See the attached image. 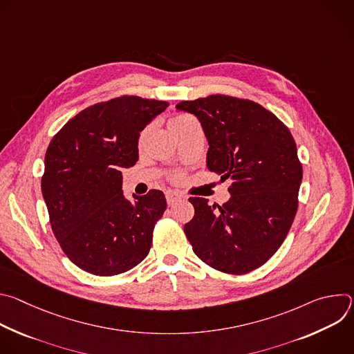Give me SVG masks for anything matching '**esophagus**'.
<instances>
[{"mask_svg": "<svg viewBox=\"0 0 354 354\" xmlns=\"http://www.w3.org/2000/svg\"><path fill=\"white\" fill-rule=\"evenodd\" d=\"M183 197L182 194L176 193V192H167V201L169 206H174L175 203H178V201H180Z\"/></svg>", "mask_w": 354, "mask_h": 354, "instance_id": "1", "label": "esophagus"}]
</instances>
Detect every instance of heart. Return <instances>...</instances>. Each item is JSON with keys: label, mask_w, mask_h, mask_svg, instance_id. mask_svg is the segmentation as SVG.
Masks as SVG:
<instances>
[{"label": "heart", "mask_w": 354, "mask_h": 354, "mask_svg": "<svg viewBox=\"0 0 354 354\" xmlns=\"http://www.w3.org/2000/svg\"><path fill=\"white\" fill-rule=\"evenodd\" d=\"M194 123H196V120H194L192 116L185 115V113H179V115H175V116L169 120V127H171V130H172L175 134H178V133L183 131L185 129H187L189 126H192V124H194ZM149 130H151V126H147V127L140 133L138 145H142V144H144V141H145V138H147ZM182 178H183V175H182L180 172H175V174H172V176H171V179L175 180V182L180 180Z\"/></svg>", "instance_id": "b5f03b06"}]
</instances>
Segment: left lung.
<instances>
[{"label": "left lung", "mask_w": 354, "mask_h": 354, "mask_svg": "<svg viewBox=\"0 0 354 354\" xmlns=\"http://www.w3.org/2000/svg\"><path fill=\"white\" fill-rule=\"evenodd\" d=\"M209 141L207 168L231 179L230 200L210 206L190 197L194 217L185 234L210 268L245 274L265 265L281 246L298 209L302 165L288 127L254 100L210 95L182 100Z\"/></svg>", "instance_id": "left-lung-1"}]
</instances>
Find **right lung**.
I'll use <instances>...</instances> for the list:
<instances>
[{
	"label": "right lung",
	"instance_id": "right-lung-1",
	"mask_svg": "<svg viewBox=\"0 0 354 354\" xmlns=\"http://www.w3.org/2000/svg\"><path fill=\"white\" fill-rule=\"evenodd\" d=\"M169 104L133 95L97 102L71 118L50 141L41 193L50 225L67 258L96 276L142 262L167 209L161 190L130 201L122 169L138 160L140 131Z\"/></svg>",
	"mask_w": 354,
	"mask_h": 354
}]
</instances>
